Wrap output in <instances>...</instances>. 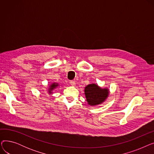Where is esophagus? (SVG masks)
<instances>
[{"label":"esophagus","instance_id":"34e87169","mask_svg":"<svg viewBox=\"0 0 154 154\" xmlns=\"http://www.w3.org/2000/svg\"><path fill=\"white\" fill-rule=\"evenodd\" d=\"M70 85L72 86H75V83L74 81H73V80H71L70 81Z\"/></svg>","mask_w":154,"mask_h":154}]
</instances>
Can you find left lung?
<instances>
[{"label": "left lung", "instance_id": "left-lung-1", "mask_svg": "<svg viewBox=\"0 0 154 154\" xmlns=\"http://www.w3.org/2000/svg\"><path fill=\"white\" fill-rule=\"evenodd\" d=\"M84 94L88 105L96 106L103 103L110 94L108 88H102L96 84H91L85 87Z\"/></svg>", "mask_w": 154, "mask_h": 154}]
</instances>
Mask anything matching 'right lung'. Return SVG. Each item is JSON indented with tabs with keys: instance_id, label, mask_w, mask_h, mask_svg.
<instances>
[{
	"instance_id": "right-lung-1",
	"label": "right lung",
	"mask_w": 154,
	"mask_h": 154,
	"mask_svg": "<svg viewBox=\"0 0 154 154\" xmlns=\"http://www.w3.org/2000/svg\"><path fill=\"white\" fill-rule=\"evenodd\" d=\"M58 86H59V83L58 82H53V83H52L50 85H49V87H48V91H47V93L48 94H52V93H53V91H54V89H55V88L57 87Z\"/></svg>"
}]
</instances>
